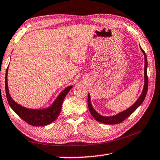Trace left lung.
<instances>
[{
    "instance_id": "obj_1",
    "label": "left lung",
    "mask_w": 160,
    "mask_h": 160,
    "mask_svg": "<svg viewBox=\"0 0 160 160\" xmlns=\"http://www.w3.org/2000/svg\"><path fill=\"white\" fill-rule=\"evenodd\" d=\"M140 48L142 51V52L144 53V85L143 91L141 94L140 97L139 98V99L136 101L135 104H133L130 108L127 109L126 110L123 111V112H120L119 114H118V115H114L112 117H105V116L99 115V114L96 112L95 110H94L90 102V95H88V108H89V110L91 113V115H92L93 118H95L97 121L104 124H108V125H115V124L121 123L122 122H123L125 119L128 118L129 116L135 112L136 109L138 108L142 103L144 98L146 97L147 92H148V72H147V69H148V60H147V55L145 54V52H144V50L142 49L141 47Z\"/></svg>"
}]
</instances>
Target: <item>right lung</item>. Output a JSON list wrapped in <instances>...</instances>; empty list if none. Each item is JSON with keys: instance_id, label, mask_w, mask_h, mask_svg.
Wrapping results in <instances>:
<instances>
[{"instance_id": "obj_1", "label": "right lung", "mask_w": 160, "mask_h": 160, "mask_svg": "<svg viewBox=\"0 0 160 160\" xmlns=\"http://www.w3.org/2000/svg\"><path fill=\"white\" fill-rule=\"evenodd\" d=\"M8 68L6 72V80H5V87H6V94L7 100L9 105L22 120L25 122L32 126H44L49 125L53 121L56 120L59 115L62 108L63 100L67 95L68 92L72 88V86H69L60 94L58 98L55 100L54 103L50 108L45 110H32V109L25 108L22 106L17 104L11 98L9 95L7 81Z\"/></svg>"}]
</instances>
